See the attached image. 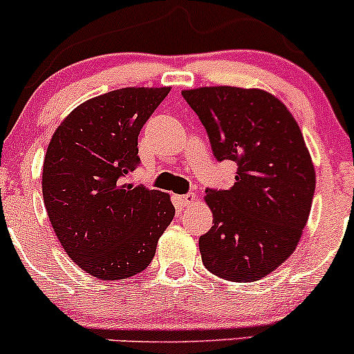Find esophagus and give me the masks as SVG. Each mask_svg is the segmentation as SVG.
<instances>
[{
    "label": "esophagus",
    "mask_w": 354,
    "mask_h": 354,
    "mask_svg": "<svg viewBox=\"0 0 354 354\" xmlns=\"http://www.w3.org/2000/svg\"><path fill=\"white\" fill-rule=\"evenodd\" d=\"M196 200H198V198H196V194H194V193H188V194H183V196H176V201L180 203L183 208L194 205Z\"/></svg>",
    "instance_id": "34e87169"
}]
</instances>
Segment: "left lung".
Masks as SVG:
<instances>
[{
	"label": "left lung",
	"instance_id": "obj_1",
	"mask_svg": "<svg viewBox=\"0 0 354 354\" xmlns=\"http://www.w3.org/2000/svg\"><path fill=\"white\" fill-rule=\"evenodd\" d=\"M208 133L218 161L238 166L230 189H206L211 230L200 238L203 265L219 278H265L298 246L316 174L298 123L263 89L205 86L181 91Z\"/></svg>",
	"mask_w": 354,
	"mask_h": 354
}]
</instances>
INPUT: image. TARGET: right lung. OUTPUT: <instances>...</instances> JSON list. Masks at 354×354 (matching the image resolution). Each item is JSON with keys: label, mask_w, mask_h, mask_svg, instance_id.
I'll return each instance as SVG.
<instances>
[{"label": "right lung", "mask_w": 354, "mask_h": 354, "mask_svg": "<svg viewBox=\"0 0 354 354\" xmlns=\"http://www.w3.org/2000/svg\"><path fill=\"white\" fill-rule=\"evenodd\" d=\"M169 88H121L84 101L63 120L43 165L53 230L81 270L104 281L146 270L174 216L169 194L126 185L140 165L138 135Z\"/></svg>", "instance_id": "obj_1"}]
</instances>
